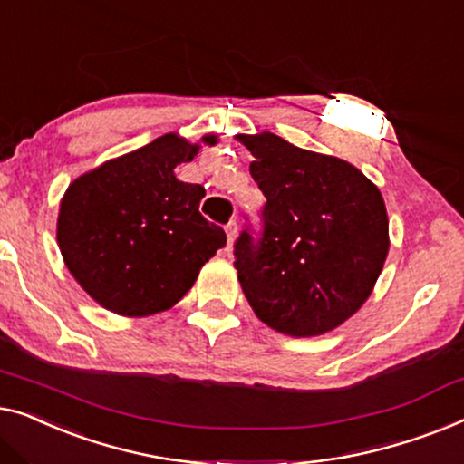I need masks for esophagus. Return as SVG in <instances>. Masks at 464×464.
<instances>
[{"mask_svg": "<svg viewBox=\"0 0 464 464\" xmlns=\"http://www.w3.org/2000/svg\"><path fill=\"white\" fill-rule=\"evenodd\" d=\"M225 233H227V237H229V244H233L235 235H237V223H235V220H229V223L225 225Z\"/></svg>", "mask_w": 464, "mask_h": 464, "instance_id": "obj_1", "label": "esophagus"}]
</instances>
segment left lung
Masks as SVG:
<instances>
[{
    "label": "left lung",
    "mask_w": 464,
    "mask_h": 464,
    "mask_svg": "<svg viewBox=\"0 0 464 464\" xmlns=\"http://www.w3.org/2000/svg\"><path fill=\"white\" fill-rule=\"evenodd\" d=\"M265 193V231L235 241L241 290L260 322L306 338L332 332L370 298L389 254L378 187L334 155L306 151L273 132L237 134Z\"/></svg>",
    "instance_id": "left-lung-1"
}]
</instances>
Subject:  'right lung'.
Returning <instances> with one entry per match:
<instances>
[{
  "mask_svg": "<svg viewBox=\"0 0 464 464\" xmlns=\"http://www.w3.org/2000/svg\"><path fill=\"white\" fill-rule=\"evenodd\" d=\"M201 142L217 145V136ZM199 147L169 132L83 172L64 191L58 247L75 282L107 311L145 317L172 309L227 244L199 214L206 188L174 174Z\"/></svg>",
  "mask_w": 464,
  "mask_h": 464,
  "instance_id": "right-lung-1",
  "label": "right lung"
}]
</instances>
